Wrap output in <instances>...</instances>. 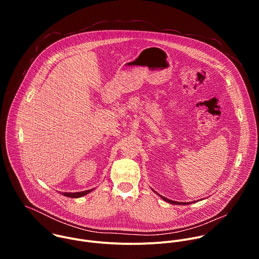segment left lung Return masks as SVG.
<instances>
[{
	"mask_svg": "<svg viewBox=\"0 0 259 259\" xmlns=\"http://www.w3.org/2000/svg\"><path fill=\"white\" fill-rule=\"evenodd\" d=\"M153 192L154 193H156L154 190H153ZM158 196H160L161 197V199L162 200H164L165 202H167V203H170V204H174V205H189L190 204V202H177V201H172V200H169V199H167V198H165V197H163V196H161L160 194H158V193H156ZM192 203H194V202H192Z\"/></svg>",
	"mask_w": 259,
	"mask_h": 259,
	"instance_id": "obj_1",
	"label": "left lung"
}]
</instances>
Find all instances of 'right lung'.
Listing matches in <instances>:
<instances>
[{
  "label": "right lung",
  "instance_id": "add662e5",
  "mask_svg": "<svg viewBox=\"0 0 259 259\" xmlns=\"http://www.w3.org/2000/svg\"><path fill=\"white\" fill-rule=\"evenodd\" d=\"M95 189H92V190H87V191H84V192H78V193H61L63 196L65 197H68V198H81V197H84L86 196L87 194L91 193L92 191H94Z\"/></svg>",
  "mask_w": 259,
  "mask_h": 259
}]
</instances>
